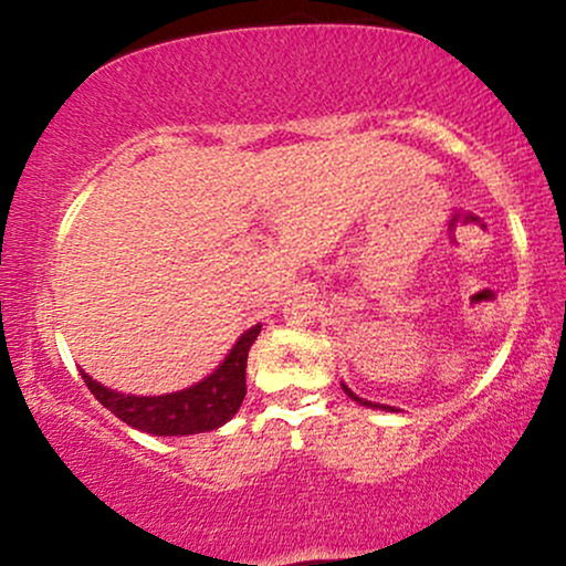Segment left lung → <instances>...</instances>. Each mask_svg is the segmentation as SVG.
Segmentation results:
<instances>
[{"label": "left lung", "mask_w": 566, "mask_h": 566, "mask_svg": "<svg viewBox=\"0 0 566 566\" xmlns=\"http://www.w3.org/2000/svg\"><path fill=\"white\" fill-rule=\"evenodd\" d=\"M343 391H346V394H348L350 399H354V401H359V405H367V407H378V405H373V401H365V399H359V396H356L354 391H350L348 386H343ZM382 409H391V407H386V405H382Z\"/></svg>", "instance_id": "left-lung-1"}]
</instances>
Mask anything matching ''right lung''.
I'll return each mask as SVG.
<instances>
[{"instance_id":"obj_1","label":"right lung","mask_w":566,"mask_h":566,"mask_svg":"<svg viewBox=\"0 0 566 566\" xmlns=\"http://www.w3.org/2000/svg\"><path fill=\"white\" fill-rule=\"evenodd\" d=\"M258 333H261V324L247 329L216 373L184 391L129 396L101 386L87 373H82V380L108 412H114L116 418L138 431L154 433V437H191V433L216 431L229 423L237 409L242 407L247 394V354H250Z\"/></svg>"}]
</instances>
